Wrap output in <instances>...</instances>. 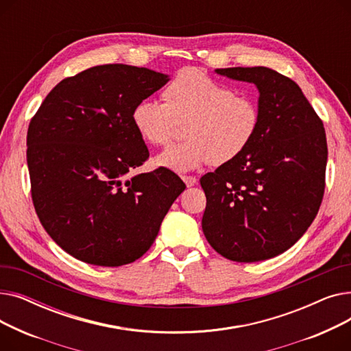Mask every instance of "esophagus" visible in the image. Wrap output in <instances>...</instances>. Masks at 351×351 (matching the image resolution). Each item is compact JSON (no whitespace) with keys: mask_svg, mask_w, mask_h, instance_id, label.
I'll use <instances>...</instances> for the list:
<instances>
[{"mask_svg":"<svg viewBox=\"0 0 351 351\" xmlns=\"http://www.w3.org/2000/svg\"><path fill=\"white\" fill-rule=\"evenodd\" d=\"M182 180L186 183V186H188V188H191V186L196 185V182H197V179H196L195 176H182Z\"/></svg>","mask_w":351,"mask_h":351,"instance_id":"34e87169","label":"esophagus"}]
</instances>
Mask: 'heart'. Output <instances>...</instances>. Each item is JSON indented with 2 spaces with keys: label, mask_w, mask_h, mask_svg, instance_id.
I'll use <instances>...</instances> for the list:
<instances>
[{
  "label": "heart",
  "mask_w": 351,
  "mask_h": 351,
  "mask_svg": "<svg viewBox=\"0 0 351 351\" xmlns=\"http://www.w3.org/2000/svg\"><path fill=\"white\" fill-rule=\"evenodd\" d=\"M163 101L141 99L132 123L141 138L155 146L168 143L185 123L186 141L166 147L155 163L186 173L212 162L223 165L246 151L261 125L254 99L195 68L182 69L163 90Z\"/></svg>",
  "instance_id": "b5f03b06"
}]
</instances>
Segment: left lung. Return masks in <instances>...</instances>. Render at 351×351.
<instances>
[{"label": "left lung", "mask_w": 351, "mask_h": 351, "mask_svg": "<svg viewBox=\"0 0 351 351\" xmlns=\"http://www.w3.org/2000/svg\"><path fill=\"white\" fill-rule=\"evenodd\" d=\"M215 72L254 84L261 125L243 154L200 178L206 195L202 229L229 261H266L296 243L319 212L327 163L323 122L300 86L279 72Z\"/></svg>", "instance_id": "left-lung-1"}]
</instances>
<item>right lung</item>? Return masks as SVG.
<instances>
[{
	"mask_svg": "<svg viewBox=\"0 0 351 351\" xmlns=\"http://www.w3.org/2000/svg\"><path fill=\"white\" fill-rule=\"evenodd\" d=\"M171 78L123 64L92 66L55 86L27 134L35 212L75 259L105 267L147 252L186 185L172 171L128 178L149 158L132 109Z\"/></svg>",
	"mask_w": 351,
	"mask_h": 351,
	"instance_id": "1",
	"label": "right lung"
}]
</instances>
